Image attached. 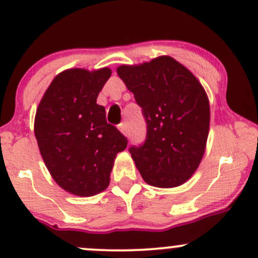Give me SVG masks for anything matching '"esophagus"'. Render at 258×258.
Here are the masks:
<instances>
[{"label": "esophagus", "instance_id": "obj_1", "mask_svg": "<svg viewBox=\"0 0 258 258\" xmlns=\"http://www.w3.org/2000/svg\"><path fill=\"white\" fill-rule=\"evenodd\" d=\"M119 130H120V131L122 132L125 136H127V133H128V131H127V125H126L125 122L120 123V125H119Z\"/></svg>", "mask_w": 258, "mask_h": 258}]
</instances>
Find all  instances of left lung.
<instances>
[{
  "instance_id": "8db88e82",
  "label": "left lung",
  "mask_w": 258,
  "mask_h": 258,
  "mask_svg": "<svg viewBox=\"0 0 258 258\" xmlns=\"http://www.w3.org/2000/svg\"><path fill=\"white\" fill-rule=\"evenodd\" d=\"M147 123L146 139L130 147L148 184L172 188L197 171L210 126L206 92L197 78L173 58L162 55L142 65L117 68Z\"/></svg>"
}]
</instances>
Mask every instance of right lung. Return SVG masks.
Instances as JSON below:
<instances>
[{
    "label": "right lung",
    "instance_id": "obj_1",
    "mask_svg": "<svg viewBox=\"0 0 258 258\" xmlns=\"http://www.w3.org/2000/svg\"><path fill=\"white\" fill-rule=\"evenodd\" d=\"M111 75L108 68L69 69L54 78L35 117L38 148L53 179L69 193L91 197L110 182L117 153L127 138L106 122L97 97Z\"/></svg>",
    "mask_w": 258,
    "mask_h": 258
}]
</instances>
